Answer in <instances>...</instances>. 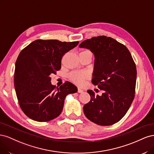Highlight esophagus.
<instances>
[{
  "mask_svg": "<svg viewBox=\"0 0 154 154\" xmlns=\"http://www.w3.org/2000/svg\"><path fill=\"white\" fill-rule=\"evenodd\" d=\"M83 92V91L82 89H81V88H78V93H82Z\"/></svg>",
  "mask_w": 154,
  "mask_h": 154,
  "instance_id": "obj_1",
  "label": "esophagus"
}]
</instances>
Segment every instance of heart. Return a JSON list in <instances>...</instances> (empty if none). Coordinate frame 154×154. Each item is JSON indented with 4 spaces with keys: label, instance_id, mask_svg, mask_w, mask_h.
Returning a JSON list of instances; mask_svg holds the SVG:
<instances>
[{
    "label": "heart",
    "instance_id": "obj_1",
    "mask_svg": "<svg viewBox=\"0 0 154 154\" xmlns=\"http://www.w3.org/2000/svg\"><path fill=\"white\" fill-rule=\"evenodd\" d=\"M89 77V74L86 72H72L69 75L70 80L78 85H82Z\"/></svg>",
    "mask_w": 154,
    "mask_h": 154
}]
</instances>
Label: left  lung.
<instances>
[{
  "instance_id": "obj_1",
  "label": "left lung",
  "mask_w": 154,
  "mask_h": 154,
  "mask_svg": "<svg viewBox=\"0 0 154 154\" xmlns=\"http://www.w3.org/2000/svg\"><path fill=\"white\" fill-rule=\"evenodd\" d=\"M94 53V69L92 83L101 96L87 92L91 100L83 106L86 117L102 126L118 122L127 112L135 96L137 70L130 51L123 44L110 37L94 36L79 45Z\"/></svg>"
}]
</instances>
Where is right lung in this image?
I'll list each match as a JSON object with an SVG mask.
<instances>
[{"label": "right lung", "instance_id": "obj_1", "mask_svg": "<svg viewBox=\"0 0 154 154\" xmlns=\"http://www.w3.org/2000/svg\"><path fill=\"white\" fill-rule=\"evenodd\" d=\"M78 43L36 40L21 51L15 63L14 84L20 108L30 119L45 122L57 118L66 96L78 91L69 82L57 89L51 84V75L61 69L63 56Z\"/></svg>", "mask_w": 154, "mask_h": 154}]
</instances>
